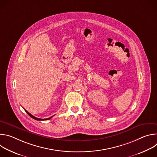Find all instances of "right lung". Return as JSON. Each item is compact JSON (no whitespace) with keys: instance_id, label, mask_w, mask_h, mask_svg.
<instances>
[{"instance_id":"1","label":"right lung","mask_w":157,"mask_h":157,"mask_svg":"<svg viewBox=\"0 0 157 157\" xmlns=\"http://www.w3.org/2000/svg\"><path fill=\"white\" fill-rule=\"evenodd\" d=\"M25 110V111L26 112V113L32 117V118H33V119H35V120H36V121H47V120H49V119H50L52 117H49V118H47V119H40V118H37V117H35V116H33V115H32L30 113H29V112L27 111V110H26L25 109H24Z\"/></svg>"}]
</instances>
